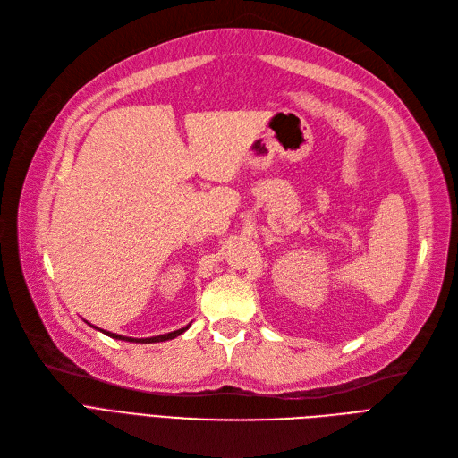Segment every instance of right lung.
<instances>
[{
    "label": "right lung",
    "instance_id": "add662e5",
    "mask_svg": "<svg viewBox=\"0 0 458 458\" xmlns=\"http://www.w3.org/2000/svg\"><path fill=\"white\" fill-rule=\"evenodd\" d=\"M97 329V327H95ZM188 329V326L186 327H182V329H179V331H173V333H167V335H159V336H150V338H131V336H122V335H115V333H110V331H102L105 335H108V336H112V338H120V341H129V343H142V344H150V343H164V341H169V338H174V336H179V335H182L184 331Z\"/></svg>",
    "mask_w": 458,
    "mask_h": 458
}]
</instances>
